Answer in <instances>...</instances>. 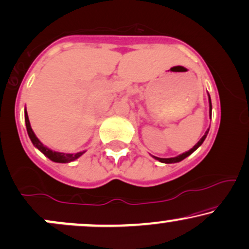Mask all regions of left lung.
<instances>
[{"label": "left lung", "instance_id": "8db88e82", "mask_svg": "<svg viewBox=\"0 0 249 249\" xmlns=\"http://www.w3.org/2000/svg\"><path fill=\"white\" fill-rule=\"evenodd\" d=\"M209 101H210V116H211V112H212V104H211V98H210V95H209ZM207 133H209V129L206 130L205 135H204L203 137H201V139L199 140V141H198V143H197V144L195 145L194 148L190 149L189 151H185V153H183L182 155H178V156H176V157H171V159H160V157H155V159H156L157 160H160V162H162V163H166V164H170V163H177V162H180V160H183L184 159H186V157H188L189 155H191L192 153H194L195 150H197V149L199 148L201 144H203L204 140H205V139H206V136H207Z\"/></svg>", "mask_w": 249, "mask_h": 249}]
</instances>
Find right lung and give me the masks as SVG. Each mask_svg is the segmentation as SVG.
Instances as JSON below:
<instances>
[{"instance_id":"add662e5","label":"right lung","mask_w":249,"mask_h":249,"mask_svg":"<svg viewBox=\"0 0 249 249\" xmlns=\"http://www.w3.org/2000/svg\"><path fill=\"white\" fill-rule=\"evenodd\" d=\"M24 118H25L26 130H28V135H29V137H30L32 144H34L35 147L38 149V150L42 151V153L45 155L48 159L53 160V162H57V163L72 162V160L79 159V157H80L81 155L85 153V151H80V153H77V154H65V153H58V151L51 150V149L45 147V145H44L43 143L37 139V136L35 135L34 130H32L31 125H30V121H29V116H28V113H26V109L24 110Z\"/></svg>"}]
</instances>
